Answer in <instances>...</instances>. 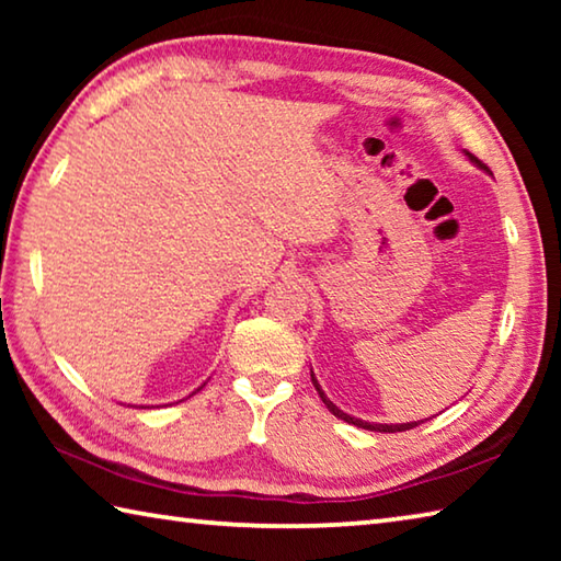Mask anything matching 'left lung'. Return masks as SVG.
Returning <instances> with one entry per match:
<instances>
[{
  "label": "left lung",
  "mask_w": 561,
  "mask_h": 561,
  "mask_svg": "<svg viewBox=\"0 0 561 561\" xmlns=\"http://www.w3.org/2000/svg\"><path fill=\"white\" fill-rule=\"evenodd\" d=\"M468 158L472 160L474 165L478 168H482V170H488V165L482 163V160H478L474 158L472 153H468ZM311 383H314V388L319 391V396H321V401H324V405L329 408L331 413H334L336 417H341V421H346V423H351V425H358V428H364V431H376V433H403V431H411V428H415V425H421V423H396V425H386V423H366V421H360V417H354V415H348V413H344L341 411V408H336L334 403L329 401V398L324 396V391H321V386H319V381L314 378V374H311Z\"/></svg>",
  "instance_id": "1"
}]
</instances>
